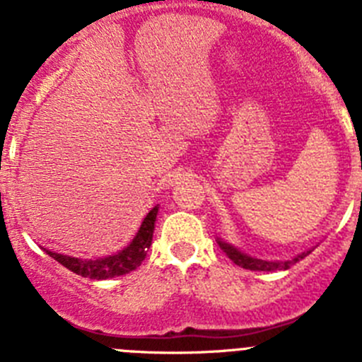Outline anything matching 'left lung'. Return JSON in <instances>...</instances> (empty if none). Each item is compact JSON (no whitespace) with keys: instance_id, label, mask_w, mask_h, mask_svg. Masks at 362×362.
<instances>
[{"instance_id":"8db88e82","label":"left lung","mask_w":362,"mask_h":362,"mask_svg":"<svg viewBox=\"0 0 362 362\" xmlns=\"http://www.w3.org/2000/svg\"><path fill=\"white\" fill-rule=\"evenodd\" d=\"M217 245L221 246V250L225 252L230 259H232L233 263L238 264V267L246 268V270H255V272H274V270H286V268L292 267L293 263L300 261V259H305L306 255L312 254V250H306L303 254H297L296 257L288 259V261H264V259H257V257H252V255L245 254L241 252L239 248H235L233 245L230 243L223 241L221 238H217Z\"/></svg>"}]
</instances>
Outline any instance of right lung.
<instances>
[{
    "label": "right lung",
    "instance_id": "add662e5",
    "mask_svg": "<svg viewBox=\"0 0 362 362\" xmlns=\"http://www.w3.org/2000/svg\"><path fill=\"white\" fill-rule=\"evenodd\" d=\"M158 206H153L146 217L143 219L141 226L134 235L132 241L124 246L123 250L116 252V254L107 255V257H95V259H81V257H72V255L57 254V252L43 248L47 254L52 259H56L57 263L69 268L70 272L78 274L81 277H88V279H112V277H119L129 274V272L136 270L141 261L145 259L146 250L152 245V235L153 228H156V219H158Z\"/></svg>",
    "mask_w": 362,
    "mask_h": 362
}]
</instances>
